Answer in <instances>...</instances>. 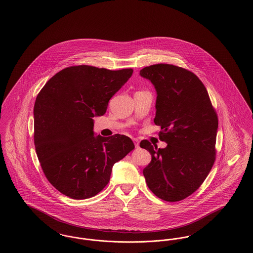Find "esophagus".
Masks as SVG:
<instances>
[{
	"instance_id": "obj_1",
	"label": "esophagus",
	"mask_w": 253,
	"mask_h": 253,
	"mask_svg": "<svg viewBox=\"0 0 253 253\" xmlns=\"http://www.w3.org/2000/svg\"><path fill=\"white\" fill-rule=\"evenodd\" d=\"M133 143H134V146H135L136 148L139 147V140H138L137 138H134V139H133Z\"/></svg>"
}]
</instances>
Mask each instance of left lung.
I'll list each match as a JSON object with an SVG mask.
<instances>
[{
  "instance_id": "1",
  "label": "left lung",
  "mask_w": 253,
  "mask_h": 253,
  "mask_svg": "<svg viewBox=\"0 0 253 253\" xmlns=\"http://www.w3.org/2000/svg\"><path fill=\"white\" fill-rule=\"evenodd\" d=\"M154 85L159 138L168 146L158 149L142 140L140 147L152 154L143 169L155 196L179 202L195 192L212 169L218 128L216 112L202 82L190 71L170 64H156L140 71Z\"/></svg>"
}]
</instances>
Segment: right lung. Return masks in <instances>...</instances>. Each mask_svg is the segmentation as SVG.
I'll use <instances>...</instances> for the list:
<instances>
[{"instance_id":"add662e5","label":"right lung","mask_w":253,"mask_h":253,"mask_svg":"<svg viewBox=\"0 0 253 253\" xmlns=\"http://www.w3.org/2000/svg\"><path fill=\"white\" fill-rule=\"evenodd\" d=\"M81 65L66 68L45 84L34 106V141L42 170L59 192L74 200L96 196L112 168L134 149L123 134L94 135L93 118L132 74Z\"/></svg>"}]
</instances>
